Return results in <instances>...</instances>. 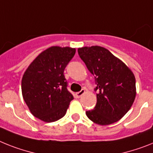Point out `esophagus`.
Wrapping results in <instances>:
<instances>
[{"label":"esophagus","mask_w":153,"mask_h":153,"mask_svg":"<svg viewBox=\"0 0 153 153\" xmlns=\"http://www.w3.org/2000/svg\"><path fill=\"white\" fill-rule=\"evenodd\" d=\"M85 92V89H82V90L80 91V92H78L75 93V96H76L77 98H80L81 96H82L83 94H84Z\"/></svg>","instance_id":"obj_1"}]
</instances>
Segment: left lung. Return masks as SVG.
<instances>
[{
    "instance_id": "obj_1",
    "label": "left lung",
    "mask_w": 153,
    "mask_h": 153,
    "mask_svg": "<svg viewBox=\"0 0 153 153\" xmlns=\"http://www.w3.org/2000/svg\"><path fill=\"white\" fill-rule=\"evenodd\" d=\"M80 58L95 77L97 102L86 111L92 121L100 125L114 124L127 114L136 96L135 78L124 62L107 49L99 46L78 49Z\"/></svg>"
}]
</instances>
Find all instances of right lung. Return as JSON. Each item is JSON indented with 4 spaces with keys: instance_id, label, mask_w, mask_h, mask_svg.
<instances>
[{
    "instance_id": "obj_1",
    "label": "right lung",
    "mask_w": 153,
    "mask_h": 153,
    "mask_svg": "<svg viewBox=\"0 0 153 153\" xmlns=\"http://www.w3.org/2000/svg\"><path fill=\"white\" fill-rule=\"evenodd\" d=\"M74 53V48L50 47L31 63L23 74V99L33 116L44 122L63 117L74 99L67 88L64 71Z\"/></svg>"
}]
</instances>
